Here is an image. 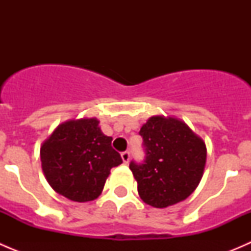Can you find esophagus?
Returning <instances> with one entry per match:
<instances>
[{
	"label": "esophagus",
	"mask_w": 251,
	"mask_h": 251,
	"mask_svg": "<svg viewBox=\"0 0 251 251\" xmlns=\"http://www.w3.org/2000/svg\"><path fill=\"white\" fill-rule=\"evenodd\" d=\"M121 159H123L124 164H127L128 161H130V153H128V151H124V153H121Z\"/></svg>",
	"instance_id": "34e87169"
}]
</instances>
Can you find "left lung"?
I'll return each mask as SVG.
<instances>
[{
	"label": "left lung",
	"instance_id": "left-lung-1",
	"mask_svg": "<svg viewBox=\"0 0 251 251\" xmlns=\"http://www.w3.org/2000/svg\"><path fill=\"white\" fill-rule=\"evenodd\" d=\"M143 164L131 161L141 199L163 209L188 198L198 187L206 163L203 138L181 119L154 115L141 127Z\"/></svg>",
	"mask_w": 251,
	"mask_h": 251
}]
</instances>
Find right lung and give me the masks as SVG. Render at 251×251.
I'll return each instance as SVG.
<instances>
[{"mask_svg": "<svg viewBox=\"0 0 251 251\" xmlns=\"http://www.w3.org/2000/svg\"><path fill=\"white\" fill-rule=\"evenodd\" d=\"M111 141L97 118L58 125L40 149L42 171L53 191L77 203L97 199L111 168L123 163Z\"/></svg>", "mask_w": 251, "mask_h": 251, "instance_id": "1", "label": "right lung"}]
</instances>
